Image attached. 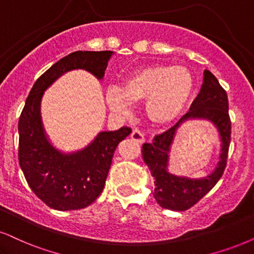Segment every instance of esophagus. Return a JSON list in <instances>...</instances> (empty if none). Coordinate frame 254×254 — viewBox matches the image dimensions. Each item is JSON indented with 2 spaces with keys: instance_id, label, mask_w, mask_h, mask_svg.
<instances>
[{
  "instance_id": "obj_1",
  "label": "esophagus",
  "mask_w": 254,
  "mask_h": 254,
  "mask_svg": "<svg viewBox=\"0 0 254 254\" xmlns=\"http://www.w3.org/2000/svg\"><path fill=\"white\" fill-rule=\"evenodd\" d=\"M131 138L137 143H143L145 140V137H144V133L140 130H133L132 133H131Z\"/></svg>"
}]
</instances>
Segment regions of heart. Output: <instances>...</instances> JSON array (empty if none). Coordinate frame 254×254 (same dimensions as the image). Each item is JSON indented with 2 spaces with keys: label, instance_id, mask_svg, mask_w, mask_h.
Wrapping results in <instances>:
<instances>
[{
  "label": "heart",
  "instance_id": "1",
  "mask_svg": "<svg viewBox=\"0 0 254 254\" xmlns=\"http://www.w3.org/2000/svg\"><path fill=\"white\" fill-rule=\"evenodd\" d=\"M193 86V76L184 66H147L127 77L122 89L108 88L105 102L115 115L125 117L131 114V103L146 101L150 120L164 124L175 120L184 110Z\"/></svg>",
  "mask_w": 254,
  "mask_h": 254
}]
</instances>
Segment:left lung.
<instances>
[{
  "label": "left lung",
  "mask_w": 254,
  "mask_h": 254,
  "mask_svg": "<svg viewBox=\"0 0 254 254\" xmlns=\"http://www.w3.org/2000/svg\"><path fill=\"white\" fill-rule=\"evenodd\" d=\"M189 118H203L211 120L220 131L222 153L220 162L210 176L200 180L179 178L167 171L169 147L175 130ZM231 143V120L229 115V99L223 86L208 70L204 71V83L200 92L192 103L190 111L185 114L177 124L169 130L157 134L153 142L143 145V159L155 178V199L160 206L172 211H185L197 204L210 192L223 176L226 168L227 155Z\"/></svg>",
  "instance_id": "1"
}]
</instances>
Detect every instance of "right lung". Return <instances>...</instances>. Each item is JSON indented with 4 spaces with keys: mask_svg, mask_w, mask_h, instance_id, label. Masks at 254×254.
I'll return each mask as SVG.
<instances>
[{
    "mask_svg": "<svg viewBox=\"0 0 254 254\" xmlns=\"http://www.w3.org/2000/svg\"><path fill=\"white\" fill-rule=\"evenodd\" d=\"M112 51H75L41 75L31 88L18 120V162L28 185L48 206L60 211L84 208L103 191L118 144L131 133L127 127L103 131L78 152L64 155L44 134L40 103L48 86L73 69L101 79Z\"/></svg>",
    "mask_w": 254,
    "mask_h": 254,
    "instance_id": "obj_1",
    "label": "right lung"
}]
</instances>
